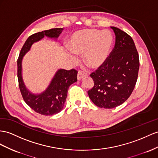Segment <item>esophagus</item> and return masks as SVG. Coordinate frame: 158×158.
Segmentation results:
<instances>
[{
    "instance_id": "1",
    "label": "esophagus",
    "mask_w": 158,
    "mask_h": 158,
    "mask_svg": "<svg viewBox=\"0 0 158 158\" xmlns=\"http://www.w3.org/2000/svg\"><path fill=\"white\" fill-rule=\"evenodd\" d=\"M88 75L85 73L82 72V71H79L78 72V74H77V79L79 81H80L81 79H82L85 77H87Z\"/></svg>"
}]
</instances>
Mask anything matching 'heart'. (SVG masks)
<instances>
[{"label":"heart","mask_w":158,"mask_h":158,"mask_svg":"<svg viewBox=\"0 0 158 158\" xmlns=\"http://www.w3.org/2000/svg\"><path fill=\"white\" fill-rule=\"evenodd\" d=\"M114 37L110 31L82 29L74 32L67 42V47L72 54V61H77L75 55L85 54L84 61L91 69H97L106 63L111 51Z\"/></svg>","instance_id":"obj_1"}]
</instances>
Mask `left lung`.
Masks as SVG:
<instances>
[{
	"instance_id": "left-lung-1",
	"label": "left lung",
	"mask_w": 158,
	"mask_h": 158,
	"mask_svg": "<svg viewBox=\"0 0 158 158\" xmlns=\"http://www.w3.org/2000/svg\"><path fill=\"white\" fill-rule=\"evenodd\" d=\"M115 45L110 56L91 77L94 87L88 91L92 102L100 108L112 109L123 103L134 89L139 68L138 52L132 38L111 27Z\"/></svg>"
}]
</instances>
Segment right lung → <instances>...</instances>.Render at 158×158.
Masks as SVG:
<instances>
[{"label": "right lung", "mask_w": 158, "mask_h": 158, "mask_svg": "<svg viewBox=\"0 0 158 158\" xmlns=\"http://www.w3.org/2000/svg\"><path fill=\"white\" fill-rule=\"evenodd\" d=\"M63 28L51 29L35 33L27 39L20 52L17 60V75L19 85L23 98L26 103L35 112L43 115H52L58 114L64 107L69 87L77 81V71L75 69L67 71L59 69L52 78L47 87L43 91L35 94L28 89L23 78V59L32 45L47 37L57 40Z\"/></svg>", "instance_id": "right-lung-1"}]
</instances>
